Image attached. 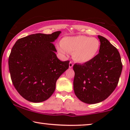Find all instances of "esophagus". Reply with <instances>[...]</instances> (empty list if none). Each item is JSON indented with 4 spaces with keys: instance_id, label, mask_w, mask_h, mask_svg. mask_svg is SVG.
<instances>
[{
    "instance_id": "obj_1",
    "label": "esophagus",
    "mask_w": 130,
    "mask_h": 130,
    "mask_svg": "<svg viewBox=\"0 0 130 130\" xmlns=\"http://www.w3.org/2000/svg\"><path fill=\"white\" fill-rule=\"evenodd\" d=\"M73 64L72 63V62H70L69 63V68H72V67H73Z\"/></svg>"
}]
</instances>
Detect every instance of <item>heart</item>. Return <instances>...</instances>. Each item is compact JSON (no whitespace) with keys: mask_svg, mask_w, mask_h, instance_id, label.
<instances>
[{"mask_svg":"<svg viewBox=\"0 0 130 130\" xmlns=\"http://www.w3.org/2000/svg\"><path fill=\"white\" fill-rule=\"evenodd\" d=\"M58 52L64 56L72 53L74 61L79 63L91 61L98 54L100 42L97 38L85 35L66 37L57 46Z\"/></svg>","mask_w":130,"mask_h":130,"instance_id":"b5f03b06","label":"heart"}]
</instances>
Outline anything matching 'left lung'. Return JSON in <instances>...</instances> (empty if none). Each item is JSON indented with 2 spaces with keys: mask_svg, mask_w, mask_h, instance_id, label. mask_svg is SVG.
Returning <instances> with one entry per match:
<instances>
[{
  "mask_svg": "<svg viewBox=\"0 0 130 130\" xmlns=\"http://www.w3.org/2000/svg\"><path fill=\"white\" fill-rule=\"evenodd\" d=\"M98 37L101 42L99 54L91 61L73 66L74 93L88 104L102 102L112 93L122 69L118 50L104 37Z\"/></svg>",
  "mask_w": 130,
  "mask_h": 130,
  "instance_id": "left-lung-1",
  "label": "left lung"
}]
</instances>
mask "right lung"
I'll return each mask as SVG.
<instances>
[{"instance_id":"right-lung-1","label":"right lung","mask_w":130,"mask_h":130,"mask_svg":"<svg viewBox=\"0 0 130 130\" xmlns=\"http://www.w3.org/2000/svg\"><path fill=\"white\" fill-rule=\"evenodd\" d=\"M61 32L28 35L18 40L12 47L8 61L10 77L26 100L38 103L48 99L57 79L68 69L70 61L58 59L53 44Z\"/></svg>"}]
</instances>
